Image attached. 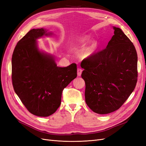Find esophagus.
<instances>
[{
	"instance_id": "34e87169",
	"label": "esophagus",
	"mask_w": 146,
	"mask_h": 146,
	"mask_svg": "<svg viewBox=\"0 0 146 146\" xmlns=\"http://www.w3.org/2000/svg\"><path fill=\"white\" fill-rule=\"evenodd\" d=\"M82 69L81 68H78L77 69V75L78 76H80L81 74H82Z\"/></svg>"
}]
</instances>
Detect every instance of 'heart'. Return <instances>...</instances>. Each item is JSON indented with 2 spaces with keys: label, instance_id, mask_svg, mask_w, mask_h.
Returning a JSON list of instances; mask_svg holds the SVG:
<instances>
[{
  "label": "heart",
  "instance_id": "1",
  "mask_svg": "<svg viewBox=\"0 0 146 146\" xmlns=\"http://www.w3.org/2000/svg\"><path fill=\"white\" fill-rule=\"evenodd\" d=\"M89 37L88 36H83L81 38L78 39V44L79 45H82L85 44L89 40ZM97 48V43L96 42H92L91 43V44L90 46H88L86 48H84V49L82 52V56L83 57H88L91 56L93 53L94 52L95 50Z\"/></svg>",
  "mask_w": 146,
  "mask_h": 146
}]
</instances>
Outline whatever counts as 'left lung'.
I'll return each mask as SVG.
<instances>
[{
	"mask_svg": "<svg viewBox=\"0 0 146 146\" xmlns=\"http://www.w3.org/2000/svg\"><path fill=\"white\" fill-rule=\"evenodd\" d=\"M105 49L84 59L82 77L85 102L94 112L105 114L118 110L133 91L138 77V56L133 44L121 29Z\"/></svg>",
	"mask_w": 146,
	"mask_h": 146,
	"instance_id": "obj_1",
	"label": "left lung"
}]
</instances>
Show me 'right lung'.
I'll use <instances>...</instances> for the list:
<instances>
[{"label":"right lung","mask_w":146,"mask_h":146,"mask_svg":"<svg viewBox=\"0 0 146 146\" xmlns=\"http://www.w3.org/2000/svg\"><path fill=\"white\" fill-rule=\"evenodd\" d=\"M44 29L30 30L17 43L12 55V83L28 111L47 117L61 104L64 88L77 77V64L57 66L54 56L38 49L36 39L49 36Z\"/></svg>","instance_id":"right-lung-1"}]
</instances>
